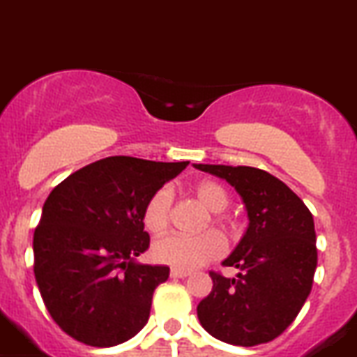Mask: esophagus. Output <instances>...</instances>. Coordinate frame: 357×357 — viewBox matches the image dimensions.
Listing matches in <instances>:
<instances>
[{
  "label": "esophagus",
  "instance_id": "1",
  "mask_svg": "<svg viewBox=\"0 0 357 357\" xmlns=\"http://www.w3.org/2000/svg\"><path fill=\"white\" fill-rule=\"evenodd\" d=\"M190 275V272H186V271H178V268H172L171 271V278L172 279H185Z\"/></svg>",
  "mask_w": 357,
  "mask_h": 357
}]
</instances>
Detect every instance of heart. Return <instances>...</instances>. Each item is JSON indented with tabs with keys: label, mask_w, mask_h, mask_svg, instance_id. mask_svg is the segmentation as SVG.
Segmentation results:
<instances>
[{
	"label": "heart",
	"mask_w": 357,
	"mask_h": 357,
	"mask_svg": "<svg viewBox=\"0 0 357 357\" xmlns=\"http://www.w3.org/2000/svg\"><path fill=\"white\" fill-rule=\"evenodd\" d=\"M197 201L211 211V220L222 231H229L231 226L222 211L229 204V194L220 183L206 179L199 181L192 188ZM171 194L167 190H156L147 199L142 210V222L149 233L163 234L171 222ZM226 249V242L217 231H206L199 236H181L171 234L165 238L156 240L151 255L162 265H169L178 271H194L197 266L206 265L220 258Z\"/></svg>",
	"instance_id": "obj_1"
}]
</instances>
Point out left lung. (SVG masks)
<instances>
[{"label":"left lung","instance_id":"left-lung-1","mask_svg":"<svg viewBox=\"0 0 357 357\" xmlns=\"http://www.w3.org/2000/svg\"><path fill=\"white\" fill-rule=\"evenodd\" d=\"M226 179L245 202L249 227L224 266L236 278L210 272V295L197 306L199 322L213 338L252 347L284 333L306 303L317 268L313 215L281 179L255 167L202 165Z\"/></svg>","mask_w":357,"mask_h":357}]
</instances>
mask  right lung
<instances>
[{
	"label": "right lung",
	"instance_id": "1",
	"mask_svg": "<svg viewBox=\"0 0 357 357\" xmlns=\"http://www.w3.org/2000/svg\"><path fill=\"white\" fill-rule=\"evenodd\" d=\"M186 165L110 156L47 195L33 233V272L51 319L70 338L114 347L146 326L169 266L135 263L149 247L144 204Z\"/></svg>",
	"mask_w": 357,
	"mask_h": 357
}]
</instances>
